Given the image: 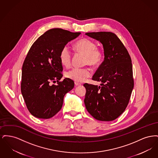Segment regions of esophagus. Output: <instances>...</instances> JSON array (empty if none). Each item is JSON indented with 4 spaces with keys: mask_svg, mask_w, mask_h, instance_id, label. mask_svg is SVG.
Wrapping results in <instances>:
<instances>
[{
    "mask_svg": "<svg viewBox=\"0 0 158 158\" xmlns=\"http://www.w3.org/2000/svg\"><path fill=\"white\" fill-rule=\"evenodd\" d=\"M75 84L76 86H81V84L79 83L75 82Z\"/></svg>",
    "mask_w": 158,
    "mask_h": 158,
    "instance_id": "esophagus-1",
    "label": "esophagus"
}]
</instances>
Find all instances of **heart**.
Listing matches in <instances>:
<instances>
[{"label": "heart", "mask_w": 158, "mask_h": 158, "mask_svg": "<svg viewBox=\"0 0 158 158\" xmlns=\"http://www.w3.org/2000/svg\"><path fill=\"white\" fill-rule=\"evenodd\" d=\"M76 50L79 53L86 56L85 64L92 66H97L101 62L103 57L102 50L97 47V44L88 38H82L78 41L75 44ZM61 63L69 67L72 61V53L68 45H64L60 51L59 55ZM91 75L90 70L87 68H73L66 73L69 79L76 82H82Z\"/></svg>", "instance_id": "obj_1"}]
</instances>
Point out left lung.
<instances>
[{"instance_id":"obj_1","label":"left lung","mask_w":158,"mask_h":158,"mask_svg":"<svg viewBox=\"0 0 158 158\" xmlns=\"http://www.w3.org/2000/svg\"><path fill=\"white\" fill-rule=\"evenodd\" d=\"M103 45L104 60L92 80L101 86L85 83L84 102L95 119L110 121L117 118L127 106L134 87L133 68L127 50L118 37L111 32H87Z\"/></svg>"}]
</instances>
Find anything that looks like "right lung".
I'll return each mask as SVG.
<instances>
[{
  "label": "right lung",
  "instance_id": "1",
  "mask_svg": "<svg viewBox=\"0 0 158 158\" xmlns=\"http://www.w3.org/2000/svg\"><path fill=\"white\" fill-rule=\"evenodd\" d=\"M81 33L60 28L46 31L33 43L23 63L21 93L30 113L38 118L48 119L58 113L64 95L74 87L73 81L63 75L59 55L68 42ZM56 81L57 85L50 82Z\"/></svg>",
  "mask_w": 158,
  "mask_h": 158
}]
</instances>
